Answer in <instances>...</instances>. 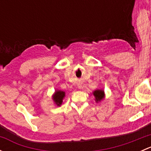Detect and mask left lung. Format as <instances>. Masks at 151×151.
<instances>
[{
    "mask_svg": "<svg viewBox=\"0 0 151 151\" xmlns=\"http://www.w3.org/2000/svg\"><path fill=\"white\" fill-rule=\"evenodd\" d=\"M93 95L96 97V101L98 102V101H101L104 98V91L102 90H96L93 92Z\"/></svg>",
    "mask_w": 151,
    "mask_h": 151,
    "instance_id": "obj_1",
    "label": "left lung"
}]
</instances>
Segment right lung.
Wrapping results in <instances>:
<instances>
[{
    "label": "right lung",
    "mask_w": 151,
    "mask_h": 151,
    "mask_svg": "<svg viewBox=\"0 0 151 151\" xmlns=\"http://www.w3.org/2000/svg\"><path fill=\"white\" fill-rule=\"evenodd\" d=\"M65 96V92L61 91H55V93L53 96V101L58 106H60L63 102V99Z\"/></svg>",
    "instance_id": "obj_1"
}]
</instances>
